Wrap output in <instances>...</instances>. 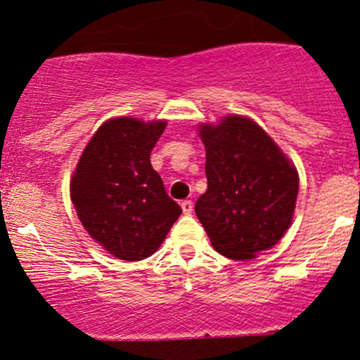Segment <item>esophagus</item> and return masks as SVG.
<instances>
[{
    "label": "esophagus",
    "instance_id": "esophagus-1",
    "mask_svg": "<svg viewBox=\"0 0 360 360\" xmlns=\"http://www.w3.org/2000/svg\"><path fill=\"white\" fill-rule=\"evenodd\" d=\"M181 207H183V212L186 214V216H188V214L193 212V202H191V200H183V202H181Z\"/></svg>",
    "mask_w": 360,
    "mask_h": 360
}]
</instances>
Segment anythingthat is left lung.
Returning a JSON list of instances; mask_svg holds the SVG:
<instances>
[{"mask_svg":"<svg viewBox=\"0 0 360 360\" xmlns=\"http://www.w3.org/2000/svg\"><path fill=\"white\" fill-rule=\"evenodd\" d=\"M207 191L195 212L223 256L254 259L289 230L300 176L294 163L254 120L228 115L202 123Z\"/></svg>","mask_w":360,"mask_h":360,"instance_id":"obj_1","label":"left lung"}]
</instances>
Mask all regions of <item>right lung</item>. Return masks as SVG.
Instances as JSON below:
<instances>
[{"label": "right lung", "mask_w": 360, "mask_h": 360, "mask_svg": "<svg viewBox=\"0 0 360 360\" xmlns=\"http://www.w3.org/2000/svg\"><path fill=\"white\" fill-rule=\"evenodd\" d=\"M165 127V120H108L96 130L72 172L69 193L78 219L118 259L141 261L157 252L183 212L165 193L150 162Z\"/></svg>", "instance_id": "obj_1"}]
</instances>
